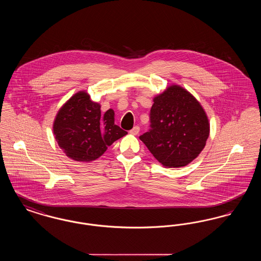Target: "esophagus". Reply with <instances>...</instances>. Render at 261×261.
<instances>
[{
	"label": "esophagus",
	"instance_id": "34e87169",
	"mask_svg": "<svg viewBox=\"0 0 261 261\" xmlns=\"http://www.w3.org/2000/svg\"><path fill=\"white\" fill-rule=\"evenodd\" d=\"M139 132H140V127L139 126H135L133 129L130 130V134H132V135H138Z\"/></svg>",
	"mask_w": 261,
	"mask_h": 261
}]
</instances>
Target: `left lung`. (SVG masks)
<instances>
[{
  "mask_svg": "<svg viewBox=\"0 0 261 261\" xmlns=\"http://www.w3.org/2000/svg\"><path fill=\"white\" fill-rule=\"evenodd\" d=\"M149 122V131L139 138L169 168L193 162L210 135L208 119L199 101L177 85L153 99Z\"/></svg>",
  "mask_w": 261,
  "mask_h": 261,
  "instance_id": "1",
  "label": "left lung"
}]
</instances>
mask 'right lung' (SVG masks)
<instances>
[{
	"instance_id": "1",
	"label": "right lung",
	"mask_w": 261,
	"mask_h": 261,
	"mask_svg": "<svg viewBox=\"0 0 261 261\" xmlns=\"http://www.w3.org/2000/svg\"><path fill=\"white\" fill-rule=\"evenodd\" d=\"M56 140L67 156L77 162L99 158L113 142L127 132L114 124V112L100 113V106L79 92L58 112L54 123Z\"/></svg>"
}]
</instances>
